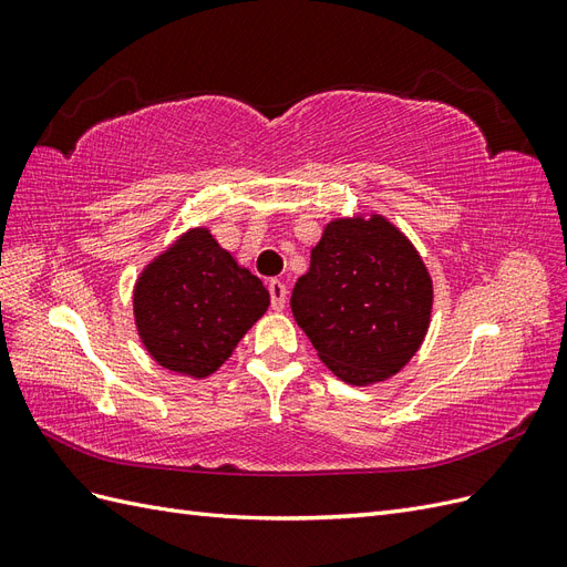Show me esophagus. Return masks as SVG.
<instances>
[{"label":"esophagus","instance_id":"obj_1","mask_svg":"<svg viewBox=\"0 0 567 567\" xmlns=\"http://www.w3.org/2000/svg\"><path fill=\"white\" fill-rule=\"evenodd\" d=\"M269 296H271V310L281 312L286 307V296H288L286 284L279 281V279H271L269 281Z\"/></svg>","mask_w":567,"mask_h":567}]
</instances>
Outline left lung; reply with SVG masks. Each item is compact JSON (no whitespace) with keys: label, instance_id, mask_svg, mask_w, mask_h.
Masks as SVG:
<instances>
[{"label":"left lung","instance_id":"obj_1","mask_svg":"<svg viewBox=\"0 0 567 567\" xmlns=\"http://www.w3.org/2000/svg\"><path fill=\"white\" fill-rule=\"evenodd\" d=\"M290 310L342 383L400 373L423 346L433 279L409 236L385 215L357 213L323 227Z\"/></svg>","mask_w":567,"mask_h":567}]
</instances>
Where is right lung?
<instances>
[{"instance_id":"obj_1","label":"right lung","mask_w":567,"mask_h":567,"mask_svg":"<svg viewBox=\"0 0 567 567\" xmlns=\"http://www.w3.org/2000/svg\"><path fill=\"white\" fill-rule=\"evenodd\" d=\"M269 307V290L221 248L208 227L177 236L142 269L134 326L158 367L208 379Z\"/></svg>"}]
</instances>
